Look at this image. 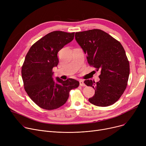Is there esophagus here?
<instances>
[{"label":"esophagus","mask_w":146,"mask_h":146,"mask_svg":"<svg viewBox=\"0 0 146 146\" xmlns=\"http://www.w3.org/2000/svg\"><path fill=\"white\" fill-rule=\"evenodd\" d=\"M79 83H80V85L81 86H85L86 85L85 84V83H84V81L83 80H80L79 81Z\"/></svg>","instance_id":"esophagus-1"}]
</instances>
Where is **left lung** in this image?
I'll return each mask as SVG.
<instances>
[{"instance_id":"obj_1","label":"left lung","mask_w":146,"mask_h":146,"mask_svg":"<svg viewBox=\"0 0 146 146\" xmlns=\"http://www.w3.org/2000/svg\"><path fill=\"white\" fill-rule=\"evenodd\" d=\"M75 39L86 56L88 63L101 70L99 82L85 80L95 89L89 101L96 106L115 103L126 89L129 74V61L121 44L101 29L76 33Z\"/></svg>"}]
</instances>
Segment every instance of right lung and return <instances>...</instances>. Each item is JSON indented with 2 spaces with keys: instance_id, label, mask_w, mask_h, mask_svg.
<instances>
[{
  "instance_id": "obj_1",
  "label": "right lung",
  "mask_w": 146,
  "mask_h": 146,
  "mask_svg": "<svg viewBox=\"0 0 146 146\" xmlns=\"http://www.w3.org/2000/svg\"><path fill=\"white\" fill-rule=\"evenodd\" d=\"M74 33L51 32L32 45L22 67L24 88L30 98L40 108L52 110L63 105L70 90L79 82L73 79H53L52 68L59 62L58 52L73 41Z\"/></svg>"
}]
</instances>
